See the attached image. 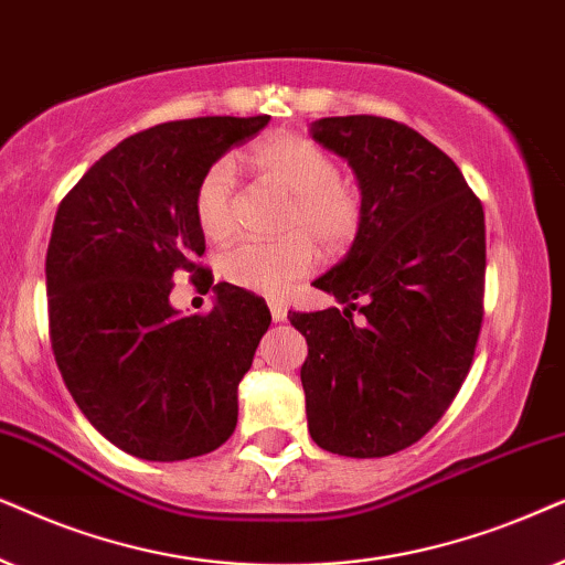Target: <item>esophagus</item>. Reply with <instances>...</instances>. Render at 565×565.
<instances>
[{"instance_id": "1", "label": "esophagus", "mask_w": 565, "mask_h": 565, "mask_svg": "<svg viewBox=\"0 0 565 565\" xmlns=\"http://www.w3.org/2000/svg\"><path fill=\"white\" fill-rule=\"evenodd\" d=\"M287 305L281 302H270V318H274V322H284L287 320Z\"/></svg>"}]
</instances>
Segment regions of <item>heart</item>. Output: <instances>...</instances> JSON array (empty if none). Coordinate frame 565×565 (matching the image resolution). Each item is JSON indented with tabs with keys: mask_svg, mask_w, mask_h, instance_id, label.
Returning a JSON list of instances; mask_svg holds the SVG:
<instances>
[{
	"mask_svg": "<svg viewBox=\"0 0 565 565\" xmlns=\"http://www.w3.org/2000/svg\"><path fill=\"white\" fill-rule=\"evenodd\" d=\"M260 175L291 195L284 232L276 243L247 239L222 255V276L255 295L281 297L318 263V245L343 250L359 235L364 201L338 162L315 141L297 134H276L250 149ZM195 220L209 239H227L237 227V175L230 160L209 164L195 185Z\"/></svg>",
	"mask_w": 565,
	"mask_h": 565,
	"instance_id": "b5f03b06",
	"label": "heart"
}]
</instances>
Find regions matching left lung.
Here are the masks:
<instances>
[{"mask_svg":"<svg viewBox=\"0 0 565 565\" xmlns=\"http://www.w3.org/2000/svg\"><path fill=\"white\" fill-rule=\"evenodd\" d=\"M312 139L356 172L364 220L345 258L315 281L345 310L289 315L307 338V426L333 455L387 457L445 416L470 372L483 204L439 147L397 120L320 118Z\"/></svg>","mask_w":565,"mask_h":565,"instance_id":"1","label":"left lung"}]
</instances>
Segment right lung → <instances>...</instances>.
I'll return each mask as SVG.
<instances>
[{
  "instance_id": "add662e5",
  "label": "right lung",
  "mask_w": 565,
  "mask_h": 565,
  "mask_svg": "<svg viewBox=\"0 0 565 565\" xmlns=\"http://www.w3.org/2000/svg\"><path fill=\"white\" fill-rule=\"evenodd\" d=\"M270 116L170 120L103 154L58 204L46 253L49 328L74 403L110 445L141 460L214 452L237 426V385L270 312L250 291L214 284L193 209L195 185ZM217 291L183 319L175 277Z\"/></svg>"
}]
</instances>
